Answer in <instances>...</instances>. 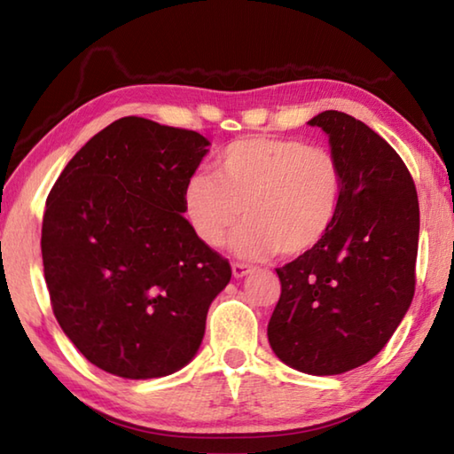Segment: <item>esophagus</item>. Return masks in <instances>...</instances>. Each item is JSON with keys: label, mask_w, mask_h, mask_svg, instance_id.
I'll return each instance as SVG.
<instances>
[{"label": "esophagus", "mask_w": 454, "mask_h": 454, "mask_svg": "<svg viewBox=\"0 0 454 454\" xmlns=\"http://www.w3.org/2000/svg\"><path fill=\"white\" fill-rule=\"evenodd\" d=\"M250 272H252V268L248 264H242V262H234L232 264L234 278H244V276H248Z\"/></svg>", "instance_id": "1"}]
</instances>
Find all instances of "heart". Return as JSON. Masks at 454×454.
Instances as JSON below:
<instances>
[{
    "label": "heart",
    "mask_w": 454,
    "mask_h": 454,
    "mask_svg": "<svg viewBox=\"0 0 454 454\" xmlns=\"http://www.w3.org/2000/svg\"><path fill=\"white\" fill-rule=\"evenodd\" d=\"M214 172L190 174L182 188L184 214L210 248L226 242L244 212L248 222L232 240L238 254L302 256L325 240L340 212V162L294 137H242L218 153Z\"/></svg>",
    "instance_id": "1"
}]
</instances>
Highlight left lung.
I'll return each instance as SVG.
<instances>
[{
    "label": "left lung",
    "mask_w": 454,
    "mask_h": 454,
    "mask_svg": "<svg viewBox=\"0 0 454 454\" xmlns=\"http://www.w3.org/2000/svg\"><path fill=\"white\" fill-rule=\"evenodd\" d=\"M309 124L328 134L342 166V206L317 248L276 268L282 292L268 340L284 364L328 376L368 363L401 325L417 284L420 218L411 172L379 134L336 110Z\"/></svg>",
    "instance_id": "left-lung-1"
}]
</instances>
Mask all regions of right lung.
<instances>
[{
	"mask_svg": "<svg viewBox=\"0 0 454 454\" xmlns=\"http://www.w3.org/2000/svg\"><path fill=\"white\" fill-rule=\"evenodd\" d=\"M210 142L128 116L67 162L45 202V284L66 336L121 379H158L200 348L232 276L182 216V188Z\"/></svg>",
	"mask_w": 454,
	"mask_h": 454,
	"instance_id": "1",
	"label": "right lung"
}]
</instances>
